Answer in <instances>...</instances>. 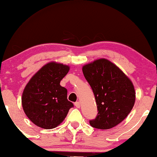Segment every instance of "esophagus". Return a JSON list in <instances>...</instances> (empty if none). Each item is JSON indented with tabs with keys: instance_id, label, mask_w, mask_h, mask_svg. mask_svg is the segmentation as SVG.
Returning a JSON list of instances; mask_svg holds the SVG:
<instances>
[{
	"instance_id": "1",
	"label": "esophagus",
	"mask_w": 157,
	"mask_h": 157,
	"mask_svg": "<svg viewBox=\"0 0 157 157\" xmlns=\"http://www.w3.org/2000/svg\"><path fill=\"white\" fill-rule=\"evenodd\" d=\"M74 105H75V106L76 107V108H80V106H81V104H80V102H79V101L75 102Z\"/></svg>"
}]
</instances>
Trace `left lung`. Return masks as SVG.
Listing matches in <instances>:
<instances>
[{"mask_svg": "<svg viewBox=\"0 0 157 157\" xmlns=\"http://www.w3.org/2000/svg\"><path fill=\"white\" fill-rule=\"evenodd\" d=\"M83 74L94 92L98 114L90 120L92 127L109 129L128 115L135 103L130 79L115 64L101 59L83 66Z\"/></svg>", "mask_w": 157, "mask_h": 157, "instance_id": "1", "label": "left lung"}]
</instances>
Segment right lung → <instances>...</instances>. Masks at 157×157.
I'll use <instances>...</instances> for the list:
<instances>
[{"instance_id": "1", "label": "right lung", "mask_w": 157, "mask_h": 157, "mask_svg": "<svg viewBox=\"0 0 157 157\" xmlns=\"http://www.w3.org/2000/svg\"><path fill=\"white\" fill-rule=\"evenodd\" d=\"M68 71V66L51 62L43 66L25 86L23 109L36 126L45 129L56 127L74 107L67 99V90L60 85Z\"/></svg>"}]
</instances>
